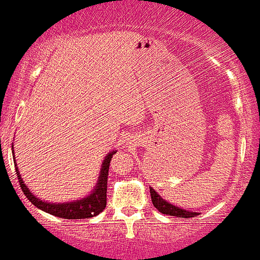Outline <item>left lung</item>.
Wrapping results in <instances>:
<instances>
[{"mask_svg": "<svg viewBox=\"0 0 260 260\" xmlns=\"http://www.w3.org/2000/svg\"><path fill=\"white\" fill-rule=\"evenodd\" d=\"M150 193H151V200H152V203L153 206H155V208H157L158 212L164 213V215L175 216V217H184V218L194 217L196 215H198V213L191 212V211L183 210V208H179L176 207V206L170 205V203L166 202L165 200H162V198L156 193L155 189L150 188Z\"/></svg>", "mask_w": 260, "mask_h": 260, "instance_id": "obj_1", "label": "left lung"}]
</instances>
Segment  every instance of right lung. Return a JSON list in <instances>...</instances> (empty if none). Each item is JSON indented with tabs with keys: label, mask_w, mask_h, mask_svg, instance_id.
<instances>
[{
	"label": "right lung",
	"mask_w": 260,
	"mask_h": 260,
	"mask_svg": "<svg viewBox=\"0 0 260 260\" xmlns=\"http://www.w3.org/2000/svg\"><path fill=\"white\" fill-rule=\"evenodd\" d=\"M12 152H14V146H12ZM117 151H112L105 156L104 161H103L102 170H100L99 179L95 185L94 190L87 196V197L81 198V200L74 201V202H66V203H49L45 201H40L39 198L35 197L34 194L29 190L26 184L22 181L20 171L16 166V161H15V170H16L17 179H19L20 186H21L22 191L26 196L27 200L38 207L39 210L44 211V212L50 213V215L55 216V217L64 218V220H82V218H90L98 216L100 212L104 211L107 207V186H108V173H109V165L110 160H112L113 155Z\"/></svg>",
	"instance_id": "1"
}]
</instances>
